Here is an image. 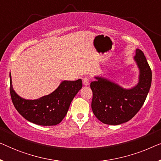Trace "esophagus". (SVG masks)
<instances>
[{
	"instance_id": "1",
	"label": "esophagus",
	"mask_w": 161,
	"mask_h": 161,
	"mask_svg": "<svg viewBox=\"0 0 161 161\" xmlns=\"http://www.w3.org/2000/svg\"><path fill=\"white\" fill-rule=\"evenodd\" d=\"M83 83L84 86H88L89 83V78H87V77H85V78H83Z\"/></svg>"
}]
</instances>
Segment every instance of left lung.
I'll list each match as a JSON object with an SVG mask.
<instances>
[{
  "label": "left lung",
  "instance_id": "1",
  "mask_svg": "<svg viewBox=\"0 0 161 161\" xmlns=\"http://www.w3.org/2000/svg\"><path fill=\"white\" fill-rule=\"evenodd\" d=\"M135 60L140 69L139 82L131 89H124L116 83L96 78L90 87L93 97L94 116L104 124L116 125L130 120L144 105L152 83V70L144 53L136 51Z\"/></svg>",
  "mask_w": 161,
  "mask_h": 161
}]
</instances>
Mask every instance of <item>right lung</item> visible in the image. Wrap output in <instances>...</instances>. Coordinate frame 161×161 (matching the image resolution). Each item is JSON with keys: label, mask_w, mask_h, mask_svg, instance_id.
Returning a JSON list of instances; mask_svg holds the SVG:
<instances>
[{"label": "right lung", "mask_w": 161, "mask_h": 161, "mask_svg": "<svg viewBox=\"0 0 161 161\" xmlns=\"http://www.w3.org/2000/svg\"><path fill=\"white\" fill-rule=\"evenodd\" d=\"M10 77V94L13 105L25 119L36 125L52 126L60 123L67 114L70 103L82 88V80H64L51 94L34 100L21 98L12 88Z\"/></svg>", "instance_id": "right-lung-1"}]
</instances>
